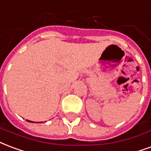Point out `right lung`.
<instances>
[{
	"label": "right lung",
	"mask_w": 151,
	"mask_h": 151,
	"mask_svg": "<svg viewBox=\"0 0 151 151\" xmlns=\"http://www.w3.org/2000/svg\"><path fill=\"white\" fill-rule=\"evenodd\" d=\"M26 121H27V122H32V121H29V120H26ZM40 123H41V122H40Z\"/></svg>",
	"instance_id": "obj_1"
}]
</instances>
